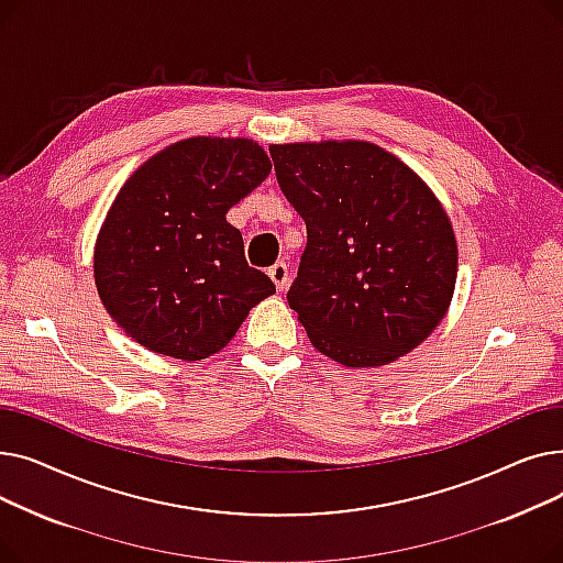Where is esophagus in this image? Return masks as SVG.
Instances as JSON below:
<instances>
[{"mask_svg":"<svg viewBox=\"0 0 563 563\" xmlns=\"http://www.w3.org/2000/svg\"><path fill=\"white\" fill-rule=\"evenodd\" d=\"M269 278L274 280V285H276V289L278 291H283L285 287H287V283H289V272H287V264L285 262H276L274 266H269Z\"/></svg>","mask_w":563,"mask_h":563,"instance_id":"esophagus-1","label":"esophagus"}]
</instances>
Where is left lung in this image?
Masks as SVG:
<instances>
[{"label": "left lung", "mask_w": 563, "mask_h": 563, "mask_svg": "<svg viewBox=\"0 0 563 563\" xmlns=\"http://www.w3.org/2000/svg\"><path fill=\"white\" fill-rule=\"evenodd\" d=\"M269 153L308 228L287 303L312 346L344 367L406 356L454 297L459 249L445 207L369 141L278 143Z\"/></svg>", "instance_id": "8db88e82"}]
</instances>
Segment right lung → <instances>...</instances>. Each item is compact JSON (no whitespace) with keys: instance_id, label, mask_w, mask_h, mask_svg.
<instances>
[{"instance_id":"obj_1","label":"right lung","mask_w":563,"mask_h":563,"mask_svg":"<svg viewBox=\"0 0 563 563\" xmlns=\"http://www.w3.org/2000/svg\"><path fill=\"white\" fill-rule=\"evenodd\" d=\"M272 173L253 139L191 136L143 162L98 232L100 301L128 338L162 356L202 361L276 291L249 266L232 205Z\"/></svg>"}]
</instances>
